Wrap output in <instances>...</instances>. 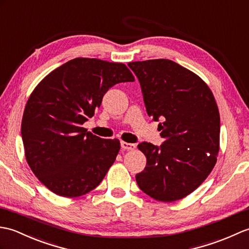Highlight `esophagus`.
Instances as JSON below:
<instances>
[{"instance_id":"esophagus-1","label":"esophagus","mask_w":249,"mask_h":249,"mask_svg":"<svg viewBox=\"0 0 249 249\" xmlns=\"http://www.w3.org/2000/svg\"><path fill=\"white\" fill-rule=\"evenodd\" d=\"M135 147H136V146L134 145V143L121 142V148H123L124 150H134Z\"/></svg>"}]
</instances>
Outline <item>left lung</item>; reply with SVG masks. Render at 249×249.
<instances>
[{"label": "left lung", "mask_w": 249, "mask_h": 249, "mask_svg": "<svg viewBox=\"0 0 249 249\" xmlns=\"http://www.w3.org/2000/svg\"><path fill=\"white\" fill-rule=\"evenodd\" d=\"M141 83L148 115L165 140L160 147L141 142L146 167L136 175L140 189L159 201L182 199L211 173L219 150L220 119L209 86L170 59L128 64Z\"/></svg>", "instance_id": "left-lung-1"}]
</instances>
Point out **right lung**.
Returning a JSON list of instances; mask_svg holds the SVG:
<instances>
[{"instance_id":"right-lung-1","label":"right lung","mask_w":249,"mask_h":249,"mask_svg":"<svg viewBox=\"0 0 249 249\" xmlns=\"http://www.w3.org/2000/svg\"><path fill=\"white\" fill-rule=\"evenodd\" d=\"M133 81L123 63L78 57L50 72L33 90L21 124L25 159L54 194L80 197L100 184L120 142L100 139L82 124L110 87Z\"/></svg>"}]
</instances>
